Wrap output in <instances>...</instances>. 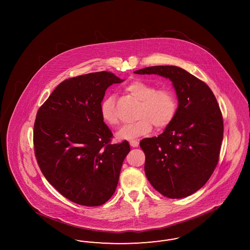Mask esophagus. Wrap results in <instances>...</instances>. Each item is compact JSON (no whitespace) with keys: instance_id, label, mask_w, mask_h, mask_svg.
Listing matches in <instances>:
<instances>
[{"instance_id":"obj_1","label":"esophagus","mask_w":250,"mask_h":250,"mask_svg":"<svg viewBox=\"0 0 250 250\" xmlns=\"http://www.w3.org/2000/svg\"><path fill=\"white\" fill-rule=\"evenodd\" d=\"M129 144H130L131 146H133V147H136V146H138L139 143H138V141L136 140V139H132V140L129 141Z\"/></svg>"}]
</instances>
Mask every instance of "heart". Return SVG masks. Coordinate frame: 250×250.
Here are the masks:
<instances>
[{
    "label": "heart",
    "instance_id": "obj_1",
    "mask_svg": "<svg viewBox=\"0 0 250 250\" xmlns=\"http://www.w3.org/2000/svg\"><path fill=\"white\" fill-rule=\"evenodd\" d=\"M131 96L140 101L134 123L122 127L117 136L121 139H133L148 134L153 125L156 128H164L173 121L178 110L174 92L167 88H159L143 81H133L125 88ZM101 117L107 125L114 127L119 118L115 110L114 96L103 100L100 106Z\"/></svg>",
    "mask_w": 250,
    "mask_h": 250
}]
</instances>
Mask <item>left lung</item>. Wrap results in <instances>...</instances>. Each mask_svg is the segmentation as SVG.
<instances>
[{"label":"left lung","mask_w":250,"mask_h":250,"mask_svg":"<svg viewBox=\"0 0 250 250\" xmlns=\"http://www.w3.org/2000/svg\"><path fill=\"white\" fill-rule=\"evenodd\" d=\"M135 73L168 78L179 101L165 131L140 141L146 176L163 196H189L210 179L219 160L224 121L218 103L207 84L183 68L154 66Z\"/></svg>","instance_id":"obj_1"}]
</instances>
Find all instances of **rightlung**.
<instances>
[{
	"instance_id": "1",
	"label": "right lung",
	"mask_w": 250,
	"mask_h": 250,
	"mask_svg": "<svg viewBox=\"0 0 250 250\" xmlns=\"http://www.w3.org/2000/svg\"><path fill=\"white\" fill-rule=\"evenodd\" d=\"M124 82L100 71L63 81L38 109L34 149L38 166L55 189L84 206L104 205L115 191L126 140L112 144L113 134L100 106L112 84Z\"/></svg>"
}]
</instances>
